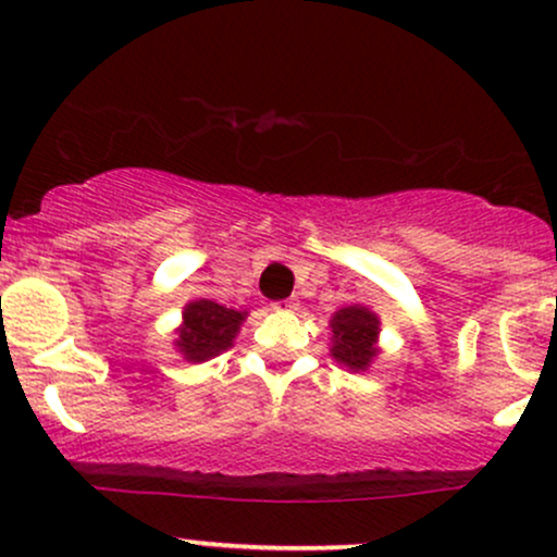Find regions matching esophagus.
Here are the masks:
<instances>
[{
	"mask_svg": "<svg viewBox=\"0 0 557 557\" xmlns=\"http://www.w3.org/2000/svg\"><path fill=\"white\" fill-rule=\"evenodd\" d=\"M296 306H298L296 298H285V300H277V304H272V309H285V311H290V309H296Z\"/></svg>",
	"mask_w": 557,
	"mask_h": 557,
	"instance_id": "1",
	"label": "esophagus"
}]
</instances>
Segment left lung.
Returning <instances> with one entry per match:
<instances>
[{"label": "left lung", "mask_w": 557, "mask_h": 557, "mask_svg": "<svg viewBox=\"0 0 557 557\" xmlns=\"http://www.w3.org/2000/svg\"><path fill=\"white\" fill-rule=\"evenodd\" d=\"M380 330V319L363 306H348L332 317V356L343 367L367 369L376 356L374 341Z\"/></svg>", "instance_id": "8db88e82"}]
</instances>
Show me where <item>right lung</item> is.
Segmentation results:
<instances>
[{"label":"right lung","mask_w":557,"mask_h":557,"mask_svg":"<svg viewBox=\"0 0 557 557\" xmlns=\"http://www.w3.org/2000/svg\"><path fill=\"white\" fill-rule=\"evenodd\" d=\"M243 314L235 309L214 304V300H194L185 309V322L177 337V348L188 361H207L220 356L233 345L235 332L240 330Z\"/></svg>","instance_id":"1"}]
</instances>
